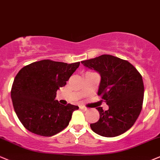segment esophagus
Returning <instances> with one entry per match:
<instances>
[{
  "mask_svg": "<svg viewBox=\"0 0 160 160\" xmlns=\"http://www.w3.org/2000/svg\"><path fill=\"white\" fill-rule=\"evenodd\" d=\"M79 108H80V109H82V110H88V108H87L86 107H84V106H79Z\"/></svg>",
  "mask_w": 160,
  "mask_h": 160,
  "instance_id": "esophagus-1",
  "label": "esophagus"
}]
</instances>
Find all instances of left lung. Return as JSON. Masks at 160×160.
Instances as JSON below:
<instances>
[{
	"instance_id": "obj_1",
	"label": "left lung",
	"mask_w": 160,
	"mask_h": 160,
	"mask_svg": "<svg viewBox=\"0 0 160 160\" xmlns=\"http://www.w3.org/2000/svg\"><path fill=\"white\" fill-rule=\"evenodd\" d=\"M87 68L101 76L98 95L109 109L96 108L99 119L90 124L92 131L105 137H117L129 130L142 108L144 84L142 77L131 63L110 55L82 61Z\"/></svg>"
}]
</instances>
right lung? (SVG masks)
Instances as JSON below:
<instances>
[{
  "label": "right lung",
  "instance_id": "right-lung-1",
  "mask_svg": "<svg viewBox=\"0 0 160 160\" xmlns=\"http://www.w3.org/2000/svg\"><path fill=\"white\" fill-rule=\"evenodd\" d=\"M80 62L67 64L41 60L21 69L14 79L11 98L14 110L26 129L42 137H52L68 127L78 107L55 100Z\"/></svg>",
  "mask_w": 160,
  "mask_h": 160
}]
</instances>
